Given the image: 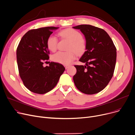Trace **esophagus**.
I'll use <instances>...</instances> for the list:
<instances>
[{"label": "esophagus", "instance_id": "obj_1", "mask_svg": "<svg viewBox=\"0 0 135 135\" xmlns=\"http://www.w3.org/2000/svg\"><path fill=\"white\" fill-rule=\"evenodd\" d=\"M69 67V66H68V65H65V67L66 69H67Z\"/></svg>", "mask_w": 135, "mask_h": 135}]
</instances>
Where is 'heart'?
Returning <instances> with one entry per match:
<instances>
[{
  "mask_svg": "<svg viewBox=\"0 0 135 135\" xmlns=\"http://www.w3.org/2000/svg\"><path fill=\"white\" fill-rule=\"evenodd\" d=\"M63 39H66L70 41L67 52L59 51L52 56V60L62 65H68L71 63L76 58V53L82 54L85 51L86 44L83 38L82 34L73 28H68L61 31L59 33ZM59 43L58 39L53 35L48 37L46 40L47 47L49 50L55 52L57 49Z\"/></svg>",
  "mask_w": 135,
  "mask_h": 135,
  "instance_id": "1",
  "label": "heart"
}]
</instances>
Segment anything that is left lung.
I'll return each instance as SVG.
<instances>
[{
  "label": "left lung",
  "instance_id": "obj_1",
  "mask_svg": "<svg viewBox=\"0 0 135 135\" xmlns=\"http://www.w3.org/2000/svg\"><path fill=\"white\" fill-rule=\"evenodd\" d=\"M84 34L86 51L79 61L85 66L75 65L76 73L73 76L75 86L87 95L103 90L114 74L117 49L108 33L103 29L89 25L73 27Z\"/></svg>",
  "mask_w": 135,
  "mask_h": 135
}]
</instances>
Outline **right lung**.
<instances>
[{"label":"right lung","instance_id":"right-lung-1","mask_svg":"<svg viewBox=\"0 0 135 135\" xmlns=\"http://www.w3.org/2000/svg\"><path fill=\"white\" fill-rule=\"evenodd\" d=\"M58 27H47L28 31L20 40L16 50L19 75L24 85L31 92L44 94L53 89L65 68L61 64L51 62L46 45L52 30Z\"/></svg>","mask_w":135,"mask_h":135}]
</instances>
